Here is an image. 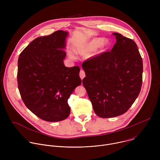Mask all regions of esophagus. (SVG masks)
<instances>
[{"label": "esophagus", "instance_id": "34e87169", "mask_svg": "<svg viewBox=\"0 0 160 160\" xmlns=\"http://www.w3.org/2000/svg\"><path fill=\"white\" fill-rule=\"evenodd\" d=\"M85 77V73L84 71L82 70H81L80 72V78H81L82 80H83V78Z\"/></svg>", "mask_w": 160, "mask_h": 160}]
</instances>
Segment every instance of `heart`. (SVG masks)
I'll use <instances>...</instances> for the list:
<instances>
[{"mask_svg": "<svg viewBox=\"0 0 160 160\" xmlns=\"http://www.w3.org/2000/svg\"><path fill=\"white\" fill-rule=\"evenodd\" d=\"M111 42L108 38H102L101 37H95L88 40L87 43L78 46L75 49V52L78 54H86L92 52L97 49L96 55H100L106 51L110 46ZM70 58L75 59V56L71 53H68Z\"/></svg>", "mask_w": 160, "mask_h": 160, "instance_id": "1", "label": "heart"}]
</instances>
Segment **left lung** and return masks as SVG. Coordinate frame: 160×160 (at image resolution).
Masks as SVG:
<instances>
[{"mask_svg":"<svg viewBox=\"0 0 160 160\" xmlns=\"http://www.w3.org/2000/svg\"><path fill=\"white\" fill-rule=\"evenodd\" d=\"M117 42L105 52L83 62L82 83L96 115L103 118L125 113L142 86V59L135 42L114 33Z\"/></svg>","mask_w":160,"mask_h":160,"instance_id":"left-lung-1","label":"left lung"}]
</instances>
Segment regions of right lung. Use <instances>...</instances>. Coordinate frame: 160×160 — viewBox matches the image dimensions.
Masks as SVG:
<instances>
[{"label": "right lung", "mask_w": 160, "mask_h": 160, "mask_svg": "<svg viewBox=\"0 0 160 160\" xmlns=\"http://www.w3.org/2000/svg\"><path fill=\"white\" fill-rule=\"evenodd\" d=\"M68 36V32L58 30L37 37L18 59L17 78L21 98L33 114L47 122L68 117V99L82 83L80 68H68L63 62Z\"/></svg>", "instance_id": "1"}]
</instances>
